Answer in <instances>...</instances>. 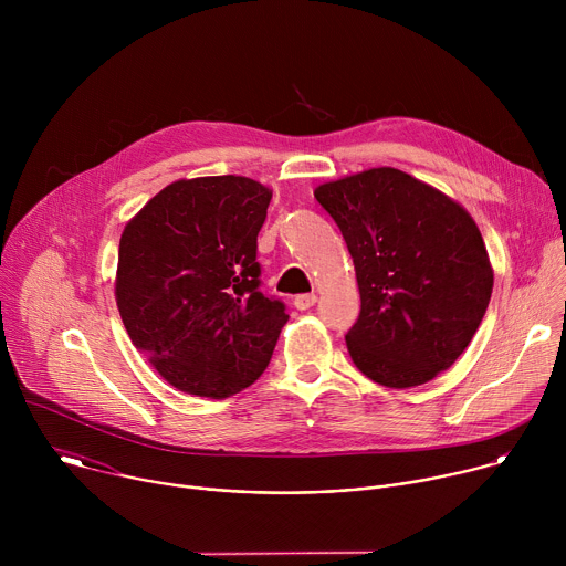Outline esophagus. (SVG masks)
I'll return each instance as SVG.
<instances>
[{
  "instance_id": "obj_1",
  "label": "esophagus",
  "mask_w": 566,
  "mask_h": 566,
  "mask_svg": "<svg viewBox=\"0 0 566 566\" xmlns=\"http://www.w3.org/2000/svg\"><path fill=\"white\" fill-rule=\"evenodd\" d=\"M315 295L313 293H304V295H295V300H293V304H295V308H300V311H306V308H311L313 304H315Z\"/></svg>"
}]
</instances>
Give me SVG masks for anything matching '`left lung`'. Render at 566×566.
Instances as JSON below:
<instances>
[{
  "mask_svg": "<svg viewBox=\"0 0 566 566\" xmlns=\"http://www.w3.org/2000/svg\"><path fill=\"white\" fill-rule=\"evenodd\" d=\"M354 258L360 315L345 336L374 382L408 389L470 345L493 293L486 244L468 210L396 168H371L313 190Z\"/></svg>",
  "mask_w": 566,
  "mask_h": 566,
  "instance_id": "obj_1",
  "label": "left lung"
}]
</instances>
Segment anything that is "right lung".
I'll return each mask as SVG.
<instances>
[{
    "label": "right lung",
    "instance_id": "right-lung-1",
    "mask_svg": "<svg viewBox=\"0 0 566 566\" xmlns=\"http://www.w3.org/2000/svg\"><path fill=\"white\" fill-rule=\"evenodd\" d=\"M273 190L249 177L166 186L125 226L116 304L132 345L172 387L228 398L266 369L289 315L260 291Z\"/></svg>",
    "mask_w": 566,
    "mask_h": 566
}]
</instances>
